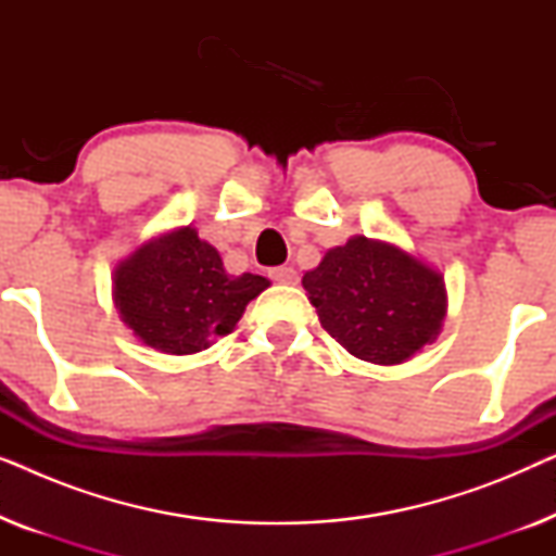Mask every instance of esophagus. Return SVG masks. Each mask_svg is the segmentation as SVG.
I'll use <instances>...</instances> for the list:
<instances>
[{
    "label": "esophagus",
    "mask_w": 556,
    "mask_h": 556,
    "mask_svg": "<svg viewBox=\"0 0 556 556\" xmlns=\"http://www.w3.org/2000/svg\"><path fill=\"white\" fill-rule=\"evenodd\" d=\"M270 278L276 280V283H286V286L299 283V273H295V268H291V265H280V268H273Z\"/></svg>",
    "instance_id": "34e87169"
}]
</instances>
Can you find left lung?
Segmentation results:
<instances>
[{"mask_svg": "<svg viewBox=\"0 0 556 556\" xmlns=\"http://www.w3.org/2000/svg\"><path fill=\"white\" fill-rule=\"evenodd\" d=\"M318 321L349 354L400 364L438 337L445 283L417 257L356 235L303 276Z\"/></svg>", "mask_w": 556, "mask_h": 556, "instance_id": "left-lung-1", "label": "left lung"}]
</instances>
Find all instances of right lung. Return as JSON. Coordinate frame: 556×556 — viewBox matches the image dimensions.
<instances>
[{
  "mask_svg": "<svg viewBox=\"0 0 556 556\" xmlns=\"http://www.w3.org/2000/svg\"><path fill=\"white\" fill-rule=\"evenodd\" d=\"M268 280L227 276L223 257L192 227L151 240L118 265L113 299L143 344L166 354H194L225 337Z\"/></svg>",
  "mask_w": 556,
  "mask_h": 556,
  "instance_id": "right-lung-1",
  "label": "right lung"
}]
</instances>
